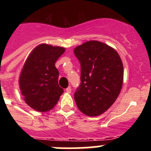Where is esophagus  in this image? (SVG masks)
Masks as SVG:
<instances>
[{
  "label": "esophagus",
  "mask_w": 151,
  "mask_h": 151,
  "mask_svg": "<svg viewBox=\"0 0 151 151\" xmlns=\"http://www.w3.org/2000/svg\"><path fill=\"white\" fill-rule=\"evenodd\" d=\"M71 91H72V89H71V87H70V86H69V87L66 89V91L67 92V93H71Z\"/></svg>",
  "instance_id": "1"
}]
</instances>
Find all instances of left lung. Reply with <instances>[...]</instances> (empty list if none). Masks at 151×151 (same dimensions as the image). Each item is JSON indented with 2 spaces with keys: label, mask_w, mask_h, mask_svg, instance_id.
<instances>
[{
  "label": "left lung",
  "mask_w": 151,
  "mask_h": 151,
  "mask_svg": "<svg viewBox=\"0 0 151 151\" xmlns=\"http://www.w3.org/2000/svg\"><path fill=\"white\" fill-rule=\"evenodd\" d=\"M81 63V85L74 94L77 106L89 116H97L117 99L123 83V65L109 45L88 41L74 49Z\"/></svg>",
  "instance_id": "1"
}]
</instances>
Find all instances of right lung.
<instances>
[{"instance_id": "add662e5", "label": "right lung", "mask_w": 151, "mask_h": 151, "mask_svg": "<svg viewBox=\"0 0 151 151\" xmlns=\"http://www.w3.org/2000/svg\"><path fill=\"white\" fill-rule=\"evenodd\" d=\"M65 50L63 47L41 44L33 49L22 66L19 88L24 101L37 111H50L63 93L58 85L55 63Z\"/></svg>"}]
</instances>
